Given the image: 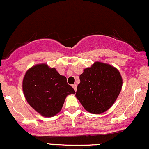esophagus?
Returning a JSON list of instances; mask_svg holds the SVG:
<instances>
[{"label":"esophagus","mask_w":149,"mask_h":149,"mask_svg":"<svg viewBox=\"0 0 149 149\" xmlns=\"http://www.w3.org/2000/svg\"><path fill=\"white\" fill-rule=\"evenodd\" d=\"M72 87L74 89V91H77V84H73L72 85Z\"/></svg>","instance_id":"obj_1"}]
</instances>
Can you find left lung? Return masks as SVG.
Masks as SVG:
<instances>
[{"instance_id":"8db88e82","label":"left lung","mask_w":149,"mask_h":149,"mask_svg":"<svg viewBox=\"0 0 149 149\" xmlns=\"http://www.w3.org/2000/svg\"><path fill=\"white\" fill-rule=\"evenodd\" d=\"M75 96L84 109L92 114H101L114 104L123 86L118 69L106 63L95 62L79 76Z\"/></svg>"}]
</instances>
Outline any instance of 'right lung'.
Segmentation results:
<instances>
[{
  "mask_svg": "<svg viewBox=\"0 0 149 149\" xmlns=\"http://www.w3.org/2000/svg\"><path fill=\"white\" fill-rule=\"evenodd\" d=\"M22 89L28 103L39 114L53 117L61 111L67 96L75 93L74 88L67 82L65 76L56 68L48 65L38 64L25 73Z\"/></svg>",
  "mask_w": 149,
  "mask_h": 149,
  "instance_id": "add662e5",
  "label": "right lung"
}]
</instances>
